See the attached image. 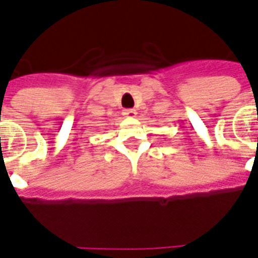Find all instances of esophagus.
<instances>
[{"mask_svg":"<svg viewBox=\"0 0 258 258\" xmlns=\"http://www.w3.org/2000/svg\"><path fill=\"white\" fill-rule=\"evenodd\" d=\"M124 116L125 117H135L137 116V110L135 109H127V110H124Z\"/></svg>","mask_w":258,"mask_h":258,"instance_id":"34e87169","label":"esophagus"}]
</instances>
